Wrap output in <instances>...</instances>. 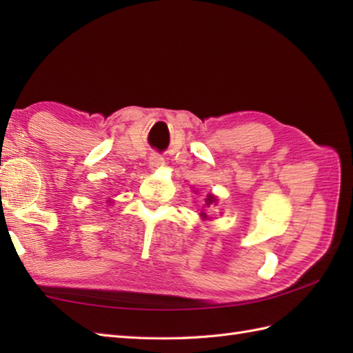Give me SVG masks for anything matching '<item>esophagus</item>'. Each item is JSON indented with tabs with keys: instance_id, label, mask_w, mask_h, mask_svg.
<instances>
[{
	"instance_id": "esophagus-1",
	"label": "esophagus",
	"mask_w": 353,
	"mask_h": 353,
	"mask_svg": "<svg viewBox=\"0 0 353 353\" xmlns=\"http://www.w3.org/2000/svg\"><path fill=\"white\" fill-rule=\"evenodd\" d=\"M148 163H150V167H152V168H159L165 163V161H163V157L161 154L153 153L152 156H150Z\"/></svg>"
}]
</instances>
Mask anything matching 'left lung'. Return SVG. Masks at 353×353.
Masks as SVG:
<instances>
[{
	"instance_id": "1",
	"label": "left lung",
	"mask_w": 353,
	"mask_h": 353,
	"mask_svg": "<svg viewBox=\"0 0 353 353\" xmlns=\"http://www.w3.org/2000/svg\"><path fill=\"white\" fill-rule=\"evenodd\" d=\"M212 201H215V197H212V196H208V199H206V205L209 206V205H211V203H212ZM201 215H203V216H206L205 214H201Z\"/></svg>"
}]
</instances>
